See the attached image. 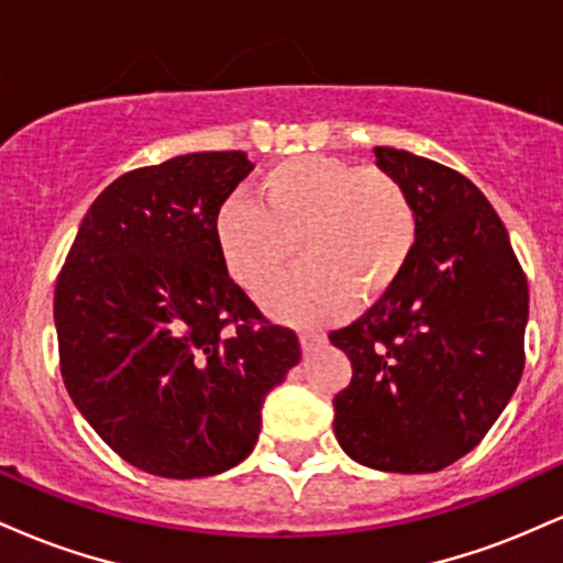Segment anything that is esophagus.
<instances>
[{"instance_id": "1", "label": "esophagus", "mask_w": 563, "mask_h": 563, "mask_svg": "<svg viewBox=\"0 0 563 563\" xmlns=\"http://www.w3.org/2000/svg\"><path fill=\"white\" fill-rule=\"evenodd\" d=\"M299 341H301L303 352H314V349L325 344V335L318 333V331H301L299 333Z\"/></svg>"}]
</instances>
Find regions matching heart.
<instances>
[{
  "label": "heart",
  "mask_w": 563,
  "mask_h": 563,
  "mask_svg": "<svg viewBox=\"0 0 563 563\" xmlns=\"http://www.w3.org/2000/svg\"><path fill=\"white\" fill-rule=\"evenodd\" d=\"M260 203L230 196L217 209L214 238L224 269L262 294L299 249L303 267L264 294L275 318L325 322L346 301H378L397 286L418 243L410 190L376 166L333 156H296L256 183Z\"/></svg>",
  "instance_id": "b5f03b06"
}]
</instances>
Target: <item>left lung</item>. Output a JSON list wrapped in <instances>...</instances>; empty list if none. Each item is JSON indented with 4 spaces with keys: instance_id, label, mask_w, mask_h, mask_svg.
Returning <instances> with one entry per match:
<instances>
[{
    "instance_id": "obj_1",
    "label": "left lung",
    "mask_w": 563,
    "mask_h": 563,
    "mask_svg": "<svg viewBox=\"0 0 563 563\" xmlns=\"http://www.w3.org/2000/svg\"><path fill=\"white\" fill-rule=\"evenodd\" d=\"M373 153L410 190L418 243L397 286L328 335L352 360L333 431L363 466L434 474L482 442L519 386L527 275L471 179L407 151Z\"/></svg>"
}]
</instances>
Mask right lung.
<instances>
[{"label":"right lung","mask_w":563,"mask_h":563,"mask_svg":"<svg viewBox=\"0 0 563 563\" xmlns=\"http://www.w3.org/2000/svg\"><path fill=\"white\" fill-rule=\"evenodd\" d=\"M254 169L243 151L121 174L89 206L55 286L66 389L126 463L166 479L249 457L264 397L301 360L224 269L214 217Z\"/></svg>","instance_id":"1"}]
</instances>
